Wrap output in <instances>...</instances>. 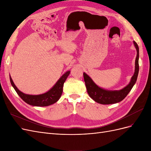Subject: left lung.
I'll use <instances>...</instances> for the list:
<instances>
[{
  "label": "left lung",
  "instance_id": "obj_1",
  "mask_svg": "<svg viewBox=\"0 0 151 151\" xmlns=\"http://www.w3.org/2000/svg\"><path fill=\"white\" fill-rule=\"evenodd\" d=\"M134 44L137 50V57L135 63V72L133 76L132 77L130 83L125 86L124 88L118 91H108L104 89L96 84L88 74H86L85 72L83 73L87 91H88L89 96L94 101L102 104H114L122 101L129 93L130 90L136 83L139 70V48L138 45L135 42H134Z\"/></svg>",
  "mask_w": 151,
  "mask_h": 151
}]
</instances>
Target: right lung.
<instances>
[{
	"label": "right lung",
	"mask_w": 151,
	"mask_h": 151,
	"mask_svg": "<svg viewBox=\"0 0 151 151\" xmlns=\"http://www.w3.org/2000/svg\"><path fill=\"white\" fill-rule=\"evenodd\" d=\"M70 71H67L64 74H63L60 78L58 80L56 84L47 93L38 95L26 94L21 92L14 83L11 76L10 81L17 94L24 102L35 106H47L56 103L60 99L62 94L63 84L68 75L70 74Z\"/></svg>",
	"instance_id": "right-lung-1"
}]
</instances>
